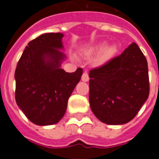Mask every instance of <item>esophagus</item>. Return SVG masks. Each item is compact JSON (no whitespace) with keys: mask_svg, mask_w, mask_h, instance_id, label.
<instances>
[{"mask_svg":"<svg viewBox=\"0 0 159 159\" xmlns=\"http://www.w3.org/2000/svg\"><path fill=\"white\" fill-rule=\"evenodd\" d=\"M82 81L83 82H89V74L87 71H84L82 76Z\"/></svg>","mask_w":159,"mask_h":159,"instance_id":"34e87169","label":"esophagus"}]
</instances>
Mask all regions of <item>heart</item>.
Wrapping results in <instances>:
<instances>
[{
  "label": "heart",
  "instance_id": "1",
  "mask_svg": "<svg viewBox=\"0 0 159 159\" xmlns=\"http://www.w3.org/2000/svg\"><path fill=\"white\" fill-rule=\"evenodd\" d=\"M117 52V48L114 45L106 46V42H101L95 47H93L89 50L88 55H93L96 53H100L94 61L95 66H102L106 65L108 62H110L111 59H113L114 56ZM70 58L74 60L76 59L75 56H70Z\"/></svg>",
  "mask_w": 159,
  "mask_h": 159
}]
</instances>
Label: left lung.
<instances>
[{
    "label": "left lung",
    "mask_w": 159,
    "mask_h": 159,
    "mask_svg": "<svg viewBox=\"0 0 159 159\" xmlns=\"http://www.w3.org/2000/svg\"><path fill=\"white\" fill-rule=\"evenodd\" d=\"M89 75L90 108L102 123H129L148 99L147 61L134 42L110 62L91 70Z\"/></svg>",
    "instance_id": "left-lung-1"
}]
</instances>
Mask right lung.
Wrapping results in <instances>:
<instances>
[{"instance_id":"obj_1","label":"right lung","mask_w":159,"mask_h":159,"mask_svg":"<svg viewBox=\"0 0 159 159\" xmlns=\"http://www.w3.org/2000/svg\"><path fill=\"white\" fill-rule=\"evenodd\" d=\"M62 33H44L28 43L15 70L16 102L27 118L40 126L59 123L83 69L66 72ZM62 51H61V50Z\"/></svg>"}]
</instances>
